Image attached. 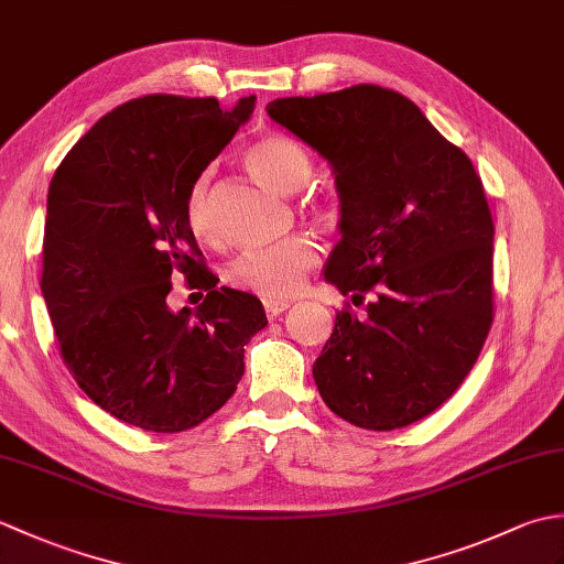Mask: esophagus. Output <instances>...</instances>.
Returning a JSON list of instances; mask_svg holds the SVG:
<instances>
[{
	"label": "esophagus",
	"mask_w": 564,
	"mask_h": 564,
	"mask_svg": "<svg viewBox=\"0 0 564 564\" xmlns=\"http://www.w3.org/2000/svg\"><path fill=\"white\" fill-rule=\"evenodd\" d=\"M291 307V303L289 301H263V310H267V315L273 319V317H279L283 310H289Z\"/></svg>",
	"instance_id": "obj_1"
}]
</instances>
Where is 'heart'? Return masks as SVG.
<instances>
[{"label": "heart", "instance_id": "heart-1", "mask_svg": "<svg viewBox=\"0 0 564 564\" xmlns=\"http://www.w3.org/2000/svg\"><path fill=\"white\" fill-rule=\"evenodd\" d=\"M247 164L263 182L275 186L283 194H297L313 176V160L307 150L285 135H267L247 150ZM186 223L191 232L213 239L215 237V210L210 194V172L194 178L186 194ZM317 263V249L313 242L297 237L273 251H247L237 257L225 275L237 289L259 293L269 301L291 297L301 291L307 271Z\"/></svg>", "mask_w": 564, "mask_h": 564}]
</instances>
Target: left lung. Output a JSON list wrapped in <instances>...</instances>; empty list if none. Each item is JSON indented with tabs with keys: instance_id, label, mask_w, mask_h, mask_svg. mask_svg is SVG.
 Instances as JSON below:
<instances>
[{
	"instance_id": "obj_1",
	"label": "left lung",
	"mask_w": 564,
	"mask_h": 564,
	"mask_svg": "<svg viewBox=\"0 0 564 564\" xmlns=\"http://www.w3.org/2000/svg\"><path fill=\"white\" fill-rule=\"evenodd\" d=\"M271 121L327 160L341 239L325 281L337 313L313 366L322 400L361 429L424 419L470 373L492 327L495 225L470 158L402 94L356 84L275 99Z\"/></svg>"
}]
</instances>
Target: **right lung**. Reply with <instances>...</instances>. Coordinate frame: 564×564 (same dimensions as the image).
<instances>
[{"label": "right lung", "mask_w": 564, "mask_h": 564, "mask_svg": "<svg viewBox=\"0 0 564 564\" xmlns=\"http://www.w3.org/2000/svg\"><path fill=\"white\" fill-rule=\"evenodd\" d=\"M257 97L170 94L99 118L47 188L41 291L59 354L101 410L154 434L200 424L245 376V344L267 327L254 295L218 289L186 223V194ZM207 291L196 311L165 305L171 273Z\"/></svg>", "instance_id": "add662e5"}]
</instances>
